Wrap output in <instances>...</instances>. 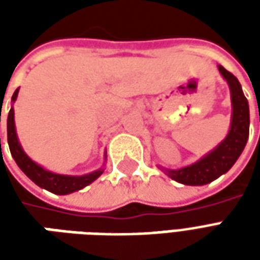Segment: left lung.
<instances>
[{
  "instance_id": "left-lung-1",
  "label": "left lung",
  "mask_w": 260,
  "mask_h": 260,
  "mask_svg": "<svg viewBox=\"0 0 260 260\" xmlns=\"http://www.w3.org/2000/svg\"><path fill=\"white\" fill-rule=\"evenodd\" d=\"M220 74L229 82L233 103V121L227 138L212 153L201 158L198 163L181 170H167V175L185 185H205L220 175L227 173L240 154L249 136V107L242 93L241 85L234 75L223 67H218ZM260 119V118H259Z\"/></svg>"
}]
</instances>
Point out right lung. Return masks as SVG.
I'll list each match as a JSON object with an SVG mask.
<instances>
[{
    "label": "right lung",
    "instance_id": "right-lung-1",
    "mask_svg": "<svg viewBox=\"0 0 260 260\" xmlns=\"http://www.w3.org/2000/svg\"><path fill=\"white\" fill-rule=\"evenodd\" d=\"M18 91H19V89L15 90L14 96H12V102L16 100ZM7 128H8L9 150H11V154H12V157H14V160L16 161V164L19 166V169L22 170L35 184H37L39 186H42L44 189H47V191L53 192V193H57V195H67V193L79 191L82 188H85L86 185L91 184L93 181L102 175L103 170H97L94 173L83 175V177H69V175H59L54 174V173H50V171H46V170L42 169L40 166H37L35 161H31L30 158L26 156V153L23 152V149L20 147L18 136H16V131H15L14 108L9 110Z\"/></svg>",
    "mask_w": 260,
    "mask_h": 260
}]
</instances>
